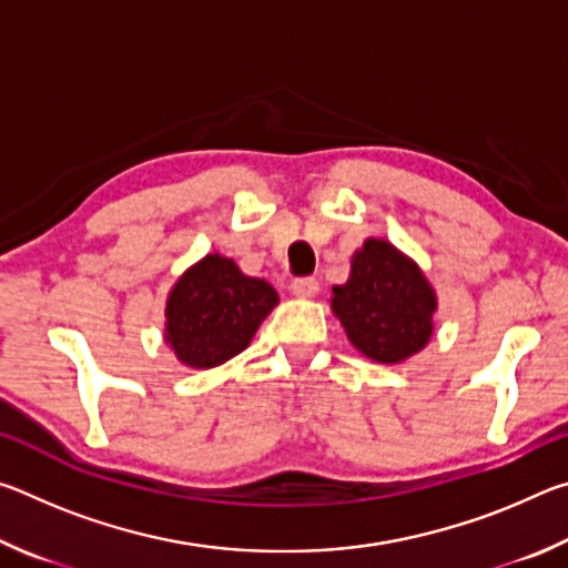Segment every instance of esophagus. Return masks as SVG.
I'll return each instance as SVG.
<instances>
[{"label":"esophagus","mask_w":568,"mask_h":568,"mask_svg":"<svg viewBox=\"0 0 568 568\" xmlns=\"http://www.w3.org/2000/svg\"><path fill=\"white\" fill-rule=\"evenodd\" d=\"M291 291L295 297H303V301H307V297H315L321 291V283L315 281V277H301V281H293Z\"/></svg>","instance_id":"34e87169"}]
</instances>
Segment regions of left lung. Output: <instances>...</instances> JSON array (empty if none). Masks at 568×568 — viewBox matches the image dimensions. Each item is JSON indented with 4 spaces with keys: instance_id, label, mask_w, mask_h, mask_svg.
<instances>
[{
    "instance_id": "8db88e82",
    "label": "left lung",
    "mask_w": 568,
    "mask_h": 568,
    "mask_svg": "<svg viewBox=\"0 0 568 568\" xmlns=\"http://www.w3.org/2000/svg\"><path fill=\"white\" fill-rule=\"evenodd\" d=\"M331 311L355 351L396 365L426 348L438 297L418 263L383 237H368L351 261V275L333 285Z\"/></svg>"
}]
</instances>
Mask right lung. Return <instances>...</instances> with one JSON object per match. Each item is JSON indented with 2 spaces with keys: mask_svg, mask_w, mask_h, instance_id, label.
Listing matches in <instances>:
<instances>
[{
  "mask_svg": "<svg viewBox=\"0 0 568 568\" xmlns=\"http://www.w3.org/2000/svg\"><path fill=\"white\" fill-rule=\"evenodd\" d=\"M277 301L263 277L245 275L233 257L207 253L170 287L165 343L187 368H215L247 348Z\"/></svg>",
  "mask_w": 568,
  "mask_h": 568,
  "instance_id": "right-lung-1",
  "label": "right lung"
}]
</instances>
